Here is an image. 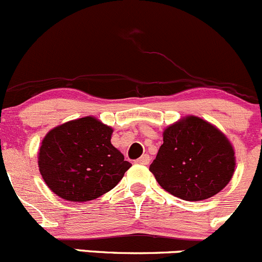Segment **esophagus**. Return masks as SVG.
<instances>
[{"label":"esophagus","instance_id":"34e87169","mask_svg":"<svg viewBox=\"0 0 262 262\" xmlns=\"http://www.w3.org/2000/svg\"><path fill=\"white\" fill-rule=\"evenodd\" d=\"M149 162H150V157H149V155H147V154L141 155V157H140L139 159L136 160L137 164H144V165L149 164Z\"/></svg>","mask_w":262,"mask_h":262}]
</instances>
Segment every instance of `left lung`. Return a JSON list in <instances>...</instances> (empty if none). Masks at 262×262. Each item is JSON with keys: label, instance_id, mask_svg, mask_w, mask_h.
Here are the masks:
<instances>
[{"label": "left lung", "instance_id": "left-lung-1", "mask_svg": "<svg viewBox=\"0 0 262 262\" xmlns=\"http://www.w3.org/2000/svg\"><path fill=\"white\" fill-rule=\"evenodd\" d=\"M150 172L167 192L187 201L219 193L235 169L234 147L216 126L186 116L163 131Z\"/></svg>", "mask_w": 262, "mask_h": 262}]
</instances>
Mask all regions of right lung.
I'll return each mask as SVG.
<instances>
[{
  "label": "right lung",
  "instance_id": "right-lung-1",
  "mask_svg": "<svg viewBox=\"0 0 262 262\" xmlns=\"http://www.w3.org/2000/svg\"><path fill=\"white\" fill-rule=\"evenodd\" d=\"M112 134L111 126L92 116L52 128L38 151L49 190L63 200L85 203L116 187L131 163L112 145Z\"/></svg>",
  "mask_w": 262,
  "mask_h": 262
}]
</instances>
